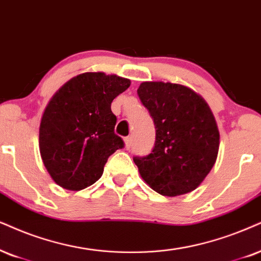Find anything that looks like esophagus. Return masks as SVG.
<instances>
[{
    "label": "esophagus",
    "instance_id": "obj_1",
    "mask_svg": "<svg viewBox=\"0 0 261 261\" xmlns=\"http://www.w3.org/2000/svg\"><path fill=\"white\" fill-rule=\"evenodd\" d=\"M124 141H125V148H126V149H130L131 146H133V137L131 136L125 137Z\"/></svg>",
    "mask_w": 261,
    "mask_h": 261
}]
</instances>
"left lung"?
Wrapping results in <instances>:
<instances>
[{
  "label": "left lung",
  "mask_w": 261,
  "mask_h": 261,
  "mask_svg": "<svg viewBox=\"0 0 261 261\" xmlns=\"http://www.w3.org/2000/svg\"><path fill=\"white\" fill-rule=\"evenodd\" d=\"M137 94L156 128L150 153L134 156L141 177L165 196L196 189L219 150V131L208 105L180 84L144 82Z\"/></svg>",
  "instance_id": "8db88e82"
}]
</instances>
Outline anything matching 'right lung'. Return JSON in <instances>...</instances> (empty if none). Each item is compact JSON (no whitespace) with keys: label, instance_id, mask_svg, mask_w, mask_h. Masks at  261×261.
Masks as SVG:
<instances>
[{"label":"right lung","instance_id":"1","mask_svg":"<svg viewBox=\"0 0 261 261\" xmlns=\"http://www.w3.org/2000/svg\"><path fill=\"white\" fill-rule=\"evenodd\" d=\"M131 82L102 72L68 81L49 101L39 126V151L54 182L68 190L90 187L108 158L124 148L111 103Z\"/></svg>","mask_w":261,"mask_h":261}]
</instances>
